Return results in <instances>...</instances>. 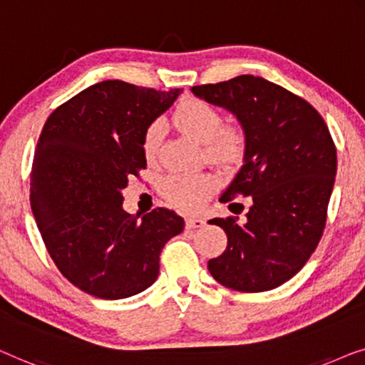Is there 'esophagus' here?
<instances>
[{"label": "esophagus", "instance_id": "esophagus-1", "mask_svg": "<svg viewBox=\"0 0 365 365\" xmlns=\"http://www.w3.org/2000/svg\"><path fill=\"white\" fill-rule=\"evenodd\" d=\"M205 220L203 218H198V217H190L185 220V227L188 230H193V228H203L205 227Z\"/></svg>", "mask_w": 365, "mask_h": 365}]
</instances>
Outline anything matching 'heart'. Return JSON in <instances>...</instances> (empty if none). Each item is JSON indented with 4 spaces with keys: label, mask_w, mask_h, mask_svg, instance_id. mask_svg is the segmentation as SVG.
<instances>
[{
    "label": "heart",
    "mask_w": 365,
    "mask_h": 365,
    "mask_svg": "<svg viewBox=\"0 0 365 365\" xmlns=\"http://www.w3.org/2000/svg\"><path fill=\"white\" fill-rule=\"evenodd\" d=\"M173 124L195 142L203 143V155L210 163L225 170L238 168L248 155V135L243 127L223 124L218 107L200 97H187L173 110ZM163 125L158 120L150 122L142 133V153L147 160H153L162 142ZM215 190V180L210 175H187L172 173L160 183V192L168 202L185 210L202 207Z\"/></svg>",
    "instance_id": "heart-1"
}]
</instances>
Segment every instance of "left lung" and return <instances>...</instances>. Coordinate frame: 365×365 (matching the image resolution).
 <instances>
[{"label":"left lung","instance_id":"8db88e82","mask_svg":"<svg viewBox=\"0 0 365 365\" xmlns=\"http://www.w3.org/2000/svg\"><path fill=\"white\" fill-rule=\"evenodd\" d=\"M192 92L232 110L248 135L245 165L222 202L251 197L250 210L241 220H210L228 236L227 250L208 261L210 274L240 292L274 289L306 264L324 233L337 170L331 132L309 102L256 76Z\"/></svg>","mask_w":365,"mask_h":365}]
</instances>
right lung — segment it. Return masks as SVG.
Here are the masks:
<instances>
[{"instance_id": "obj_1", "label": "right lung", "mask_w": 365, "mask_h": 365, "mask_svg": "<svg viewBox=\"0 0 365 365\" xmlns=\"http://www.w3.org/2000/svg\"><path fill=\"white\" fill-rule=\"evenodd\" d=\"M102 81L48 117L31 168V210L61 274L87 294L122 299L155 283L162 248L183 232L168 208L124 212L120 190L147 167L142 133L180 96Z\"/></svg>"}]
</instances>
